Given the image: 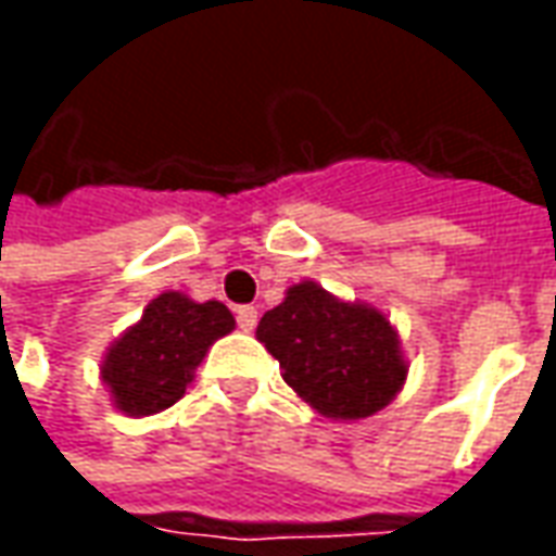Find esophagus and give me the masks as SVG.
Returning a JSON list of instances; mask_svg holds the SVG:
<instances>
[{
    "label": "esophagus",
    "instance_id": "34e87169",
    "mask_svg": "<svg viewBox=\"0 0 556 556\" xmlns=\"http://www.w3.org/2000/svg\"><path fill=\"white\" fill-rule=\"evenodd\" d=\"M255 321H258V309H255V306H241V309H238V327H241L243 333H250L255 327Z\"/></svg>",
    "mask_w": 556,
    "mask_h": 556
}]
</instances>
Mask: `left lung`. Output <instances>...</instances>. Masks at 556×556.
I'll list each match as a JSON object with an SVG mask.
<instances>
[{
    "mask_svg": "<svg viewBox=\"0 0 556 556\" xmlns=\"http://www.w3.org/2000/svg\"><path fill=\"white\" fill-rule=\"evenodd\" d=\"M255 339L277 357L298 399L327 419L372 417L408 381L410 363L390 315L337 298L315 279L289 286L282 303L262 315Z\"/></svg>",
    "mask_w": 556,
    "mask_h": 556,
    "instance_id": "obj_1",
    "label": "left lung"
}]
</instances>
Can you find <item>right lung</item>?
Instances as JSON below:
<instances>
[{"mask_svg": "<svg viewBox=\"0 0 556 556\" xmlns=\"http://www.w3.org/2000/svg\"><path fill=\"white\" fill-rule=\"evenodd\" d=\"M235 330V315L219 301H193L184 291H163L148 303L101 361L110 402L125 417H151L172 408L193 384L211 345Z\"/></svg>", "mask_w": 556, "mask_h": 556, "instance_id": "add662e5", "label": "right lung"}]
</instances>
